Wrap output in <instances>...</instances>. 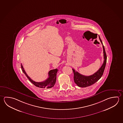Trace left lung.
Wrapping results in <instances>:
<instances>
[{
    "mask_svg": "<svg viewBox=\"0 0 123 123\" xmlns=\"http://www.w3.org/2000/svg\"><path fill=\"white\" fill-rule=\"evenodd\" d=\"M99 38L103 46L104 58V63L101 68L97 72L90 76H85L84 75L79 73L78 72H75V71L72 68V70L74 74V81L78 87H85L92 85L95 83H96L97 81H98L103 75V73L105 69L106 62H107V55L105 52V47L103 45V43L99 36Z\"/></svg>",
    "mask_w": 123,
    "mask_h": 123,
    "instance_id": "obj_1",
    "label": "left lung"
}]
</instances>
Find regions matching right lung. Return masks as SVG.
Segmentation results:
<instances>
[{
    "label": "right lung",
    "mask_w": 123,
    "mask_h": 123,
    "mask_svg": "<svg viewBox=\"0 0 123 123\" xmlns=\"http://www.w3.org/2000/svg\"><path fill=\"white\" fill-rule=\"evenodd\" d=\"M21 65L23 72L25 74V76L27 77V78L30 81V82L32 83L34 85H35L36 87L43 88H50L53 87L55 85L56 82V75L57 74V72L58 71L57 68L50 70L48 73L49 78L45 81L43 82H37L34 81L30 78V77L27 75L26 73L25 72V70L24 69L22 64Z\"/></svg>",
    "instance_id": "1"
}]
</instances>
